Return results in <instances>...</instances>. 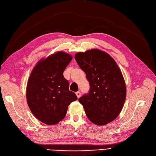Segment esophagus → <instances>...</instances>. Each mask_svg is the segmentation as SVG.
Here are the masks:
<instances>
[{
  "mask_svg": "<svg viewBox=\"0 0 156 156\" xmlns=\"http://www.w3.org/2000/svg\"><path fill=\"white\" fill-rule=\"evenodd\" d=\"M76 96H77V97H78V98H80V96H81V92H79V91H78V92H76Z\"/></svg>",
  "mask_w": 156,
  "mask_h": 156,
  "instance_id": "1",
  "label": "esophagus"
}]
</instances>
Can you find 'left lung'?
Here are the masks:
<instances>
[{"instance_id":"1","label":"left lung","mask_w":156,"mask_h":156,"mask_svg":"<svg viewBox=\"0 0 156 156\" xmlns=\"http://www.w3.org/2000/svg\"><path fill=\"white\" fill-rule=\"evenodd\" d=\"M75 59L90 84V90L78 99L89 120L97 125L111 122L120 113L126 98V86L118 65L99 49L79 52Z\"/></svg>"}]
</instances>
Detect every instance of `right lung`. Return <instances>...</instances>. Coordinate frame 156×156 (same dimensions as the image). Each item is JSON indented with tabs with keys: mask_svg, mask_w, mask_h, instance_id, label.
<instances>
[{
	"mask_svg": "<svg viewBox=\"0 0 156 156\" xmlns=\"http://www.w3.org/2000/svg\"><path fill=\"white\" fill-rule=\"evenodd\" d=\"M72 57L58 51L39 61L31 72L27 86V101L35 117L47 125H55L65 117L68 105L78 99L69 90L64 71Z\"/></svg>",
	"mask_w": 156,
	"mask_h": 156,
	"instance_id": "add662e5",
	"label": "right lung"
}]
</instances>
